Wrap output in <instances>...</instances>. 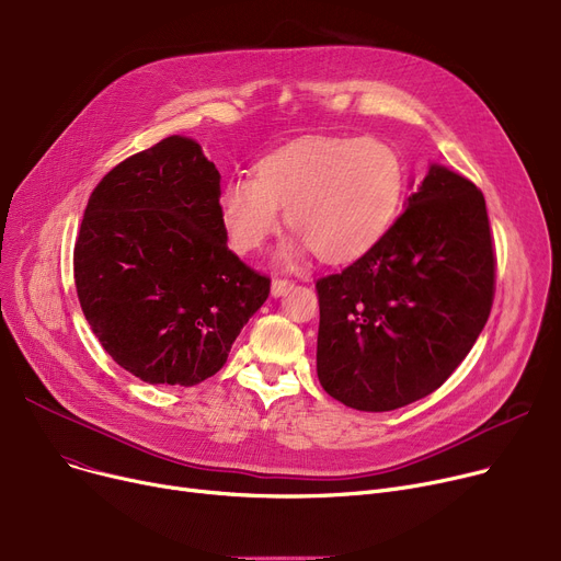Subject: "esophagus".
Wrapping results in <instances>:
<instances>
[{"instance_id": "esophagus-1", "label": "esophagus", "mask_w": 561, "mask_h": 561, "mask_svg": "<svg viewBox=\"0 0 561 561\" xmlns=\"http://www.w3.org/2000/svg\"><path fill=\"white\" fill-rule=\"evenodd\" d=\"M293 288V282L290 279H284V277H275L273 284H271V293L275 298L284 296V293H288Z\"/></svg>"}]
</instances>
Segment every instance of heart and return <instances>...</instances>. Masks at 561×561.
I'll return each mask as SVG.
<instances>
[{
  "label": "heart",
  "instance_id": "1",
  "mask_svg": "<svg viewBox=\"0 0 561 561\" xmlns=\"http://www.w3.org/2000/svg\"><path fill=\"white\" fill-rule=\"evenodd\" d=\"M404 188V163L381 138H307L256 163V176H231L220 214L233 250L250 252L286 222L325 261H350L391 227ZM293 252H286L290 259Z\"/></svg>",
  "mask_w": 561,
  "mask_h": 561
}]
</instances>
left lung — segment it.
Returning <instances> with one entry per match:
<instances>
[{"label":"left lung","instance_id":"obj_1","mask_svg":"<svg viewBox=\"0 0 561 561\" xmlns=\"http://www.w3.org/2000/svg\"><path fill=\"white\" fill-rule=\"evenodd\" d=\"M316 370L345 407L391 411L436 391L491 313L495 250L482 191L432 165L385 236L316 282Z\"/></svg>","mask_w":561,"mask_h":561}]
</instances>
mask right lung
Masks as SVG:
<instances>
[{"mask_svg":"<svg viewBox=\"0 0 561 561\" xmlns=\"http://www.w3.org/2000/svg\"><path fill=\"white\" fill-rule=\"evenodd\" d=\"M81 311L102 347L147 385L216 375L271 277L227 248L220 172L168 136L102 176L75 243Z\"/></svg>","mask_w":561,"mask_h":561,"instance_id":"add662e5","label":"right lung"}]
</instances>
